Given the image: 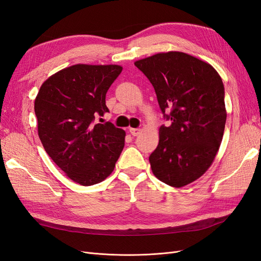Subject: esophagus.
I'll use <instances>...</instances> for the list:
<instances>
[{
  "label": "esophagus",
  "instance_id": "obj_1",
  "mask_svg": "<svg viewBox=\"0 0 261 261\" xmlns=\"http://www.w3.org/2000/svg\"><path fill=\"white\" fill-rule=\"evenodd\" d=\"M129 133L132 134L133 136H138L139 134L141 133V129H139V128H129Z\"/></svg>",
  "mask_w": 261,
  "mask_h": 261
}]
</instances>
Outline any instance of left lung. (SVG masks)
<instances>
[{
  "label": "left lung",
  "mask_w": 261,
  "mask_h": 261,
  "mask_svg": "<svg viewBox=\"0 0 261 261\" xmlns=\"http://www.w3.org/2000/svg\"><path fill=\"white\" fill-rule=\"evenodd\" d=\"M152 84L170 126L162 125L149 162L155 177L173 187L199 178L222 141L224 86L208 63L183 52L158 53L135 62Z\"/></svg>",
  "instance_id": "8db88e82"
}]
</instances>
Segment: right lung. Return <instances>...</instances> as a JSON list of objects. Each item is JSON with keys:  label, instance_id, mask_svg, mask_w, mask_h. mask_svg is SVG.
<instances>
[{"label": "right lung", "instance_id": "obj_1", "mask_svg": "<svg viewBox=\"0 0 261 261\" xmlns=\"http://www.w3.org/2000/svg\"><path fill=\"white\" fill-rule=\"evenodd\" d=\"M122 69L118 65L69 66L48 78L35 100L44 150L83 186L98 184L111 174L124 148L122 128L96 121L109 112L106 94Z\"/></svg>", "mask_w": 261, "mask_h": 261}]
</instances>
